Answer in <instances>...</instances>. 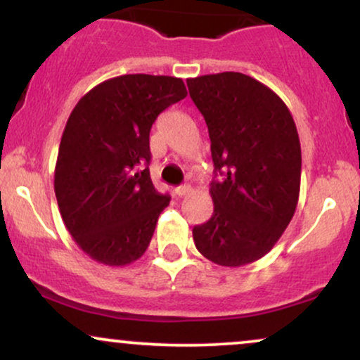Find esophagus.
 Returning a JSON list of instances; mask_svg holds the SVG:
<instances>
[{
    "instance_id": "1",
    "label": "esophagus",
    "mask_w": 360,
    "mask_h": 360,
    "mask_svg": "<svg viewBox=\"0 0 360 360\" xmlns=\"http://www.w3.org/2000/svg\"><path fill=\"white\" fill-rule=\"evenodd\" d=\"M191 191V188L188 184H181V186H177V188L174 189V193H176V195H179V198H183V195H186Z\"/></svg>"
}]
</instances>
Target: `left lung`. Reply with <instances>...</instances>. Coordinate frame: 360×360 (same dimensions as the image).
Masks as SVG:
<instances>
[{
    "mask_svg": "<svg viewBox=\"0 0 360 360\" xmlns=\"http://www.w3.org/2000/svg\"><path fill=\"white\" fill-rule=\"evenodd\" d=\"M211 139L214 212L194 226L198 251L226 267L274 248L292 219L301 188V143L288 106L243 72L188 79Z\"/></svg>",
    "mask_w": 360,
    "mask_h": 360,
    "instance_id": "left-lung-1",
    "label": "left lung"
}]
</instances>
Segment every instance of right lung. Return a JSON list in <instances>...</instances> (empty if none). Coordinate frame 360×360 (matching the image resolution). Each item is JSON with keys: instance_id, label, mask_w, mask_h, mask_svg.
<instances>
[{"instance_id": "right-lung-1", "label": "right lung", "mask_w": 360, "mask_h": 360, "mask_svg": "<svg viewBox=\"0 0 360 360\" xmlns=\"http://www.w3.org/2000/svg\"><path fill=\"white\" fill-rule=\"evenodd\" d=\"M188 91L181 78L124 75L86 93L59 144L54 193L72 239L94 261L126 266L146 252L171 198L149 176L156 117Z\"/></svg>"}]
</instances>
